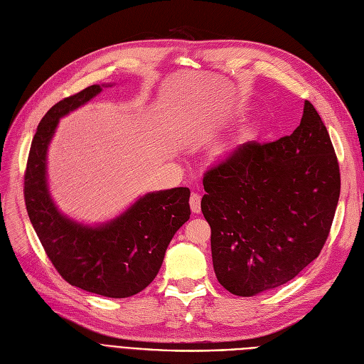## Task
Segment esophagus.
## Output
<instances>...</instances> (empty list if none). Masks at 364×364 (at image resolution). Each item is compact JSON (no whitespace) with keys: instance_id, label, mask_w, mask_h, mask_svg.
I'll return each instance as SVG.
<instances>
[{"instance_id":"34e87169","label":"esophagus","mask_w":364,"mask_h":364,"mask_svg":"<svg viewBox=\"0 0 364 364\" xmlns=\"http://www.w3.org/2000/svg\"><path fill=\"white\" fill-rule=\"evenodd\" d=\"M190 206L194 213H200L201 210V196L198 193H193L190 197Z\"/></svg>"}]
</instances>
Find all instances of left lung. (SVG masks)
I'll list each match as a JSON object with an SVG mask.
<instances>
[{
	"label": "left lung",
	"instance_id": "obj_1",
	"mask_svg": "<svg viewBox=\"0 0 364 364\" xmlns=\"http://www.w3.org/2000/svg\"><path fill=\"white\" fill-rule=\"evenodd\" d=\"M203 185L216 278L231 294L250 297L291 281L321 252L341 171L327 128L306 100L291 136L239 144L205 173Z\"/></svg>",
	"mask_w": 364,
	"mask_h": 364
}]
</instances>
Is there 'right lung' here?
<instances>
[{
    "instance_id": "1",
    "label": "right lung",
    "mask_w": 364,
    "mask_h": 364,
    "mask_svg": "<svg viewBox=\"0 0 364 364\" xmlns=\"http://www.w3.org/2000/svg\"><path fill=\"white\" fill-rule=\"evenodd\" d=\"M101 91L92 85L65 97L43 116L28 155L23 197L28 216L50 263L68 284L112 299L140 293L163 264L171 237L190 220L185 186L149 193L103 227H83L56 210L46 186V151L61 116Z\"/></svg>"
}]
</instances>
